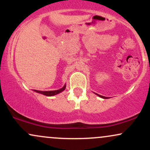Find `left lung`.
<instances>
[{
    "label": "left lung",
    "instance_id": "1",
    "mask_svg": "<svg viewBox=\"0 0 150 150\" xmlns=\"http://www.w3.org/2000/svg\"><path fill=\"white\" fill-rule=\"evenodd\" d=\"M95 94H97V96H99V97H101V98H103V99H106V97H104V96H101V95H99V94H97V93H95Z\"/></svg>",
    "mask_w": 150,
    "mask_h": 150
}]
</instances>
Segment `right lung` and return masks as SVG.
Wrapping results in <instances>:
<instances>
[{
  "label": "right lung",
  "mask_w": 150,
  "mask_h": 150,
  "mask_svg": "<svg viewBox=\"0 0 150 150\" xmlns=\"http://www.w3.org/2000/svg\"><path fill=\"white\" fill-rule=\"evenodd\" d=\"M65 87H66V85L65 84V85L61 89H58V90H53V91H39V90H34L35 92L39 93V94H44L45 96H49V97H52V96L56 95V94H59L65 90Z\"/></svg>",
  "instance_id": "right-lung-1"
}]
</instances>
